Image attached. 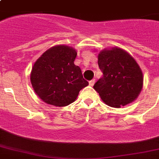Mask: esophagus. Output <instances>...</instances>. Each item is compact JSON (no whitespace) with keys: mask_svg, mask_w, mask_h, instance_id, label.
I'll return each mask as SVG.
<instances>
[{"mask_svg":"<svg viewBox=\"0 0 159 159\" xmlns=\"http://www.w3.org/2000/svg\"><path fill=\"white\" fill-rule=\"evenodd\" d=\"M94 84H95V79L92 80V81H90L89 82V85L91 86V87H93V86H94Z\"/></svg>","mask_w":159,"mask_h":159,"instance_id":"34e87169","label":"esophagus"}]
</instances>
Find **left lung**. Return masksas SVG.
<instances>
[{"label": "left lung", "mask_w": 159, "mask_h": 159, "mask_svg": "<svg viewBox=\"0 0 159 159\" xmlns=\"http://www.w3.org/2000/svg\"><path fill=\"white\" fill-rule=\"evenodd\" d=\"M98 65L103 77L93 88L105 104L120 108L138 98L143 88V72L128 52L118 47L100 51Z\"/></svg>", "instance_id": "obj_1"}]
</instances>
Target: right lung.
<instances>
[{"mask_svg": "<svg viewBox=\"0 0 159 159\" xmlns=\"http://www.w3.org/2000/svg\"><path fill=\"white\" fill-rule=\"evenodd\" d=\"M77 54L72 47L58 44L46 50L34 63L31 85L43 102L58 107L68 106L88 85L81 68L74 64Z\"/></svg>", "mask_w": 159, "mask_h": 159, "instance_id": "1", "label": "right lung"}]
</instances>
